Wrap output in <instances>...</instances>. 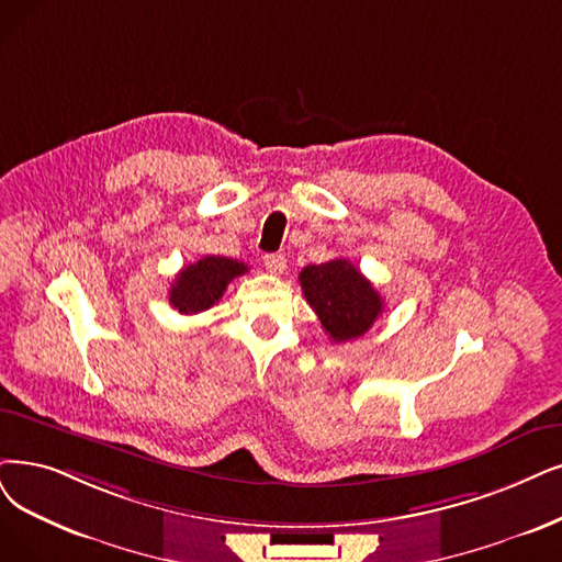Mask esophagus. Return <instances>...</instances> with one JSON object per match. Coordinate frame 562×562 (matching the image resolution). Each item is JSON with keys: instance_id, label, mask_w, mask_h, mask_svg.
I'll return each instance as SVG.
<instances>
[{"instance_id": "obj_1", "label": "esophagus", "mask_w": 562, "mask_h": 562, "mask_svg": "<svg viewBox=\"0 0 562 562\" xmlns=\"http://www.w3.org/2000/svg\"><path fill=\"white\" fill-rule=\"evenodd\" d=\"M262 265L269 274H281L285 269V258L281 254H267L262 258Z\"/></svg>"}]
</instances>
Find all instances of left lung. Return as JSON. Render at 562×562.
<instances>
[{"instance_id": "8db88e82", "label": "left lung", "mask_w": 562, "mask_h": 562, "mask_svg": "<svg viewBox=\"0 0 562 562\" xmlns=\"http://www.w3.org/2000/svg\"><path fill=\"white\" fill-rule=\"evenodd\" d=\"M300 285L334 344L359 339L385 308L371 281L346 258L306 265Z\"/></svg>"}]
</instances>
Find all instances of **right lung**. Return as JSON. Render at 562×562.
<instances>
[{"mask_svg": "<svg viewBox=\"0 0 562 562\" xmlns=\"http://www.w3.org/2000/svg\"><path fill=\"white\" fill-rule=\"evenodd\" d=\"M249 272V267L233 258L223 256H205L193 265H187L170 285V304L179 313H200L214 306L228 283L235 277Z\"/></svg>", "mask_w": 562, "mask_h": 562, "instance_id": "obj_1", "label": "right lung"}]
</instances>
